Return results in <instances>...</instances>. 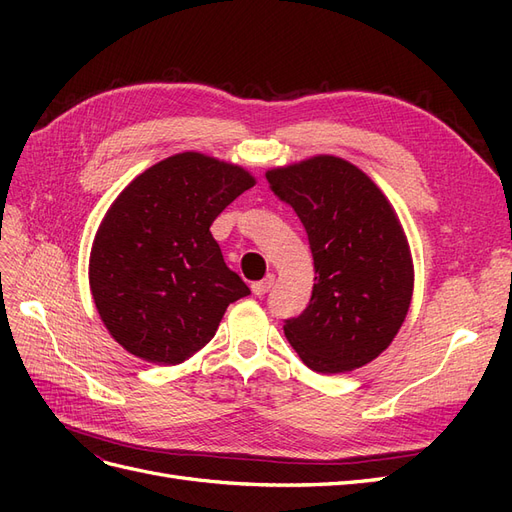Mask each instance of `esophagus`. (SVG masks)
<instances>
[{
    "label": "esophagus",
    "instance_id": "34e87169",
    "mask_svg": "<svg viewBox=\"0 0 512 512\" xmlns=\"http://www.w3.org/2000/svg\"><path fill=\"white\" fill-rule=\"evenodd\" d=\"M273 282H275V275L269 273V275L265 277V280H260V282H254V284H252V292L256 294V297H262V294H267V292L271 290Z\"/></svg>",
    "mask_w": 512,
    "mask_h": 512
}]
</instances>
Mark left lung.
<instances>
[{
  "label": "left lung",
  "mask_w": 512,
  "mask_h": 512,
  "mask_svg": "<svg viewBox=\"0 0 512 512\" xmlns=\"http://www.w3.org/2000/svg\"><path fill=\"white\" fill-rule=\"evenodd\" d=\"M273 194L305 226L314 290L284 333L318 374H344L389 348L406 320L414 269L389 200L363 170L335 156L273 168Z\"/></svg>",
  "instance_id": "obj_1"
}]
</instances>
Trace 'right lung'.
I'll list each match as a JSON object with an SVG mask.
<instances>
[{"mask_svg": "<svg viewBox=\"0 0 512 512\" xmlns=\"http://www.w3.org/2000/svg\"><path fill=\"white\" fill-rule=\"evenodd\" d=\"M254 177L196 151L147 168L106 211L89 286L104 327L138 359L183 363L211 342L230 303L250 294L211 224Z\"/></svg>", "mask_w": 512, "mask_h": 512, "instance_id": "add662e5", "label": "right lung"}]
</instances>
